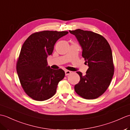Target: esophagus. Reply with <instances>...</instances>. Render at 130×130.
Here are the masks:
<instances>
[{
    "label": "esophagus",
    "mask_w": 130,
    "mask_h": 130,
    "mask_svg": "<svg viewBox=\"0 0 130 130\" xmlns=\"http://www.w3.org/2000/svg\"><path fill=\"white\" fill-rule=\"evenodd\" d=\"M65 75L67 76L68 75H69V74L71 73V71L69 70H65Z\"/></svg>",
    "instance_id": "esophagus-1"
}]
</instances>
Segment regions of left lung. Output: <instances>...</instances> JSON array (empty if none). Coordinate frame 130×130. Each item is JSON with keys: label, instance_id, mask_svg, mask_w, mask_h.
<instances>
[{"label": "left lung", "instance_id": "1", "mask_svg": "<svg viewBox=\"0 0 130 130\" xmlns=\"http://www.w3.org/2000/svg\"><path fill=\"white\" fill-rule=\"evenodd\" d=\"M69 32L79 41L85 63L89 67L85 75L80 71L76 72L80 81L74 89L84 99L97 98L106 92L114 74L111 47L104 37L93 32L80 29Z\"/></svg>", "mask_w": 130, "mask_h": 130}]
</instances>
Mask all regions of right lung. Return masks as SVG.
<instances>
[{"instance_id":"right-lung-1","label":"right lung","mask_w":130,"mask_h":130,"mask_svg":"<svg viewBox=\"0 0 130 130\" xmlns=\"http://www.w3.org/2000/svg\"><path fill=\"white\" fill-rule=\"evenodd\" d=\"M68 32L43 31L30 35L22 47L16 69L21 86L27 95L38 101L51 98L57 84L63 79V70H54L47 66V58L54 45Z\"/></svg>"}]
</instances>
